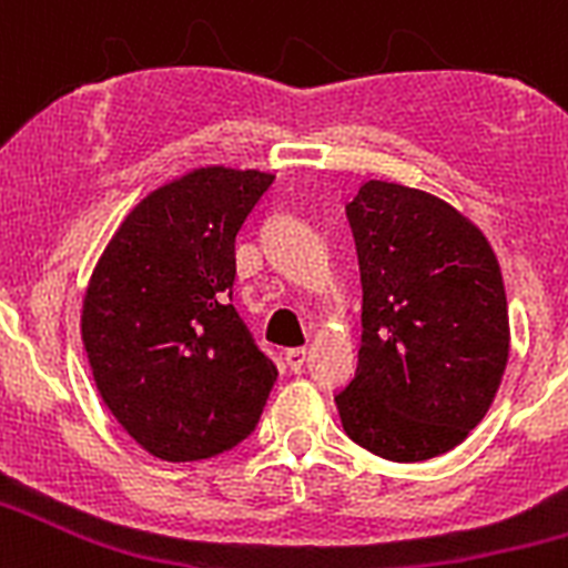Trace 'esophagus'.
I'll return each instance as SVG.
<instances>
[{"instance_id": "1", "label": "esophagus", "mask_w": 568, "mask_h": 568, "mask_svg": "<svg viewBox=\"0 0 568 568\" xmlns=\"http://www.w3.org/2000/svg\"><path fill=\"white\" fill-rule=\"evenodd\" d=\"M284 358H287V366L293 373H301L304 364H307V349H304V346H295V349H287V353H284Z\"/></svg>"}]
</instances>
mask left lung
<instances>
[{
  "mask_svg": "<svg viewBox=\"0 0 568 568\" xmlns=\"http://www.w3.org/2000/svg\"><path fill=\"white\" fill-rule=\"evenodd\" d=\"M346 219L361 264L355 378L344 433L386 460L449 453L484 420L509 361V307L489 241L444 199L366 182Z\"/></svg>",
  "mask_w": 568,
  "mask_h": 568,
  "instance_id": "1",
  "label": "left lung"
}]
</instances>
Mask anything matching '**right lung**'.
<instances>
[{
  "instance_id": "1",
  "label": "right lung",
  "mask_w": 568,
  "mask_h": 568,
  "mask_svg": "<svg viewBox=\"0 0 568 568\" xmlns=\"http://www.w3.org/2000/svg\"><path fill=\"white\" fill-rule=\"evenodd\" d=\"M273 173L195 168L135 204L82 301V344L104 406L144 453L215 458L258 424L278 369L233 298L235 235Z\"/></svg>"
}]
</instances>
